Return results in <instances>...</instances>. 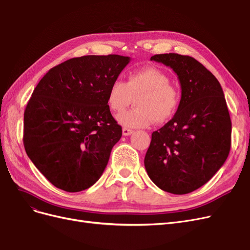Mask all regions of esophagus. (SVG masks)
I'll return each instance as SVG.
<instances>
[{"instance_id":"esophagus-1","label":"esophagus","mask_w":250,"mask_h":250,"mask_svg":"<svg viewBox=\"0 0 250 250\" xmlns=\"http://www.w3.org/2000/svg\"><path fill=\"white\" fill-rule=\"evenodd\" d=\"M132 132H133V130L129 129V128H127V127L123 128V135H130Z\"/></svg>"}]
</instances>
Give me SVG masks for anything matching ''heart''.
Here are the masks:
<instances>
[{"label":"heart","instance_id":"obj_1","mask_svg":"<svg viewBox=\"0 0 250 250\" xmlns=\"http://www.w3.org/2000/svg\"><path fill=\"white\" fill-rule=\"evenodd\" d=\"M134 99V108L118 116L125 127L142 128L152 121L162 124L176 112L180 95L171 79L161 70L147 67L131 73L126 82L113 80L108 88L107 105L115 112L123 111Z\"/></svg>","mask_w":250,"mask_h":250}]
</instances>
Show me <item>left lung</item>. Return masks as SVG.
<instances>
[{
  "label": "left lung",
  "instance_id": "8db88e82",
  "mask_svg": "<svg viewBox=\"0 0 250 250\" xmlns=\"http://www.w3.org/2000/svg\"><path fill=\"white\" fill-rule=\"evenodd\" d=\"M150 59L176 73L181 99L174 117L152 133L144 164L163 191L191 193L215 175L230 151L231 121L223 90L191 56L169 53Z\"/></svg>",
  "mask_w": 250,
  "mask_h": 250
}]
</instances>
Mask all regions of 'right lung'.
Here are the masks:
<instances>
[{"instance_id":"add662e5","label":"right lung","mask_w":250,"mask_h":250,"mask_svg":"<svg viewBox=\"0 0 250 250\" xmlns=\"http://www.w3.org/2000/svg\"><path fill=\"white\" fill-rule=\"evenodd\" d=\"M129 62L115 54L72 58L52 67L34 88L22 142L53 186L80 192L101 177L122 137L107 105L108 88Z\"/></svg>"}]
</instances>
